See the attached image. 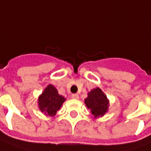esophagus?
I'll use <instances>...</instances> for the list:
<instances>
[{
  "mask_svg": "<svg viewBox=\"0 0 151 151\" xmlns=\"http://www.w3.org/2000/svg\"><path fill=\"white\" fill-rule=\"evenodd\" d=\"M71 97L73 98V99H79V95H78V94H73V95H71Z\"/></svg>",
  "mask_w": 151,
  "mask_h": 151,
  "instance_id": "esophagus-1",
  "label": "esophagus"
}]
</instances>
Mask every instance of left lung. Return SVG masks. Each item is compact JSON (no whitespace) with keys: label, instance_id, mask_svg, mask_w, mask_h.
<instances>
[{"label":"left lung","instance_id":"left-lung-1","mask_svg":"<svg viewBox=\"0 0 151 151\" xmlns=\"http://www.w3.org/2000/svg\"><path fill=\"white\" fill-rule=\"evenodd\" d=\"M88 95V98L84 100V103L88 109H90L91 114L95 117L103 116L108 111L109 100L102 91L99 88H95L91 91Z\"/></svg>","mask_w":151,"mask_h":151}]
</instances>
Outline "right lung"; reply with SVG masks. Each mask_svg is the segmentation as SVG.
Here are the masks:
<instances>
[{
	"label": "right lung",
	"mask_w": 151,
	"mask_h": 151,
	"mask_svg": "<svg viewBox=\"0 0 151 151\" xmlns=\"http://www.w3.org/2000/svg\"><path fill=\"white\" fill-rule=\"evenodd\" d=\"M64 101V98L59 95L52 84H50L39 98L40 109L47 116H54Z\"/></svg>",
	"instance_id": "obj_1"
}]
</instances>
